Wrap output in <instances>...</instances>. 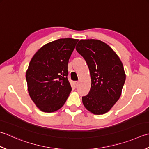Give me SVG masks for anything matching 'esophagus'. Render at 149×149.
<instances>
[{
  "instance_id": "1",
  "label": "esophagus",
  "mask_w": 149,
  "mask_h": 149,
  "mask_svg": "<svg viewBox=\"0 0 149 149\" xmlns=\"http://www.w3.org/2000/svg\"><path fill=\"white\" fill-rule=\"evenodd\" d=\"M79 81H75V86L76 87H77L78 86V85H79Z\"/></svg>"
}]
</instances>
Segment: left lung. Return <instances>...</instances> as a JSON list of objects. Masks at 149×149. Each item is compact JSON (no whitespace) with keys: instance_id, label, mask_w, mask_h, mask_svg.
I'll list each match as a JSON object with an SVG mask.
<instances>
[{"instance_id":"obj_1","label":"left lung","mask_w":149,"mask_h":149,"mask_svg":"<svg viewBox=\"0 0 149 149\" xmlns=\"http://www.w3.org/2000/svg\"><path fill=\"white\" fill-rule=\"evenodd\" d=\"M76 50L88 65L91 88L82 97L84 107L94 114L109 112L118 101L126 79L123 64L116 52L100 40H81Z\"/></svg>"}]
</instances>
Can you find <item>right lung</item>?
I'll return each mask as SVG.
<instances>
[{"instance_id":"right-lung-1","label":"right lung","mask_w":149,"mask_h":149,"mask_svg":"<svg viewBox=\"0 0 149 149\" xmlns=\"http://www.w3.org/2000/svg\"><path fill=\"white\" fill-rule=\"evenodd\" d=\"M78 39H59L44 45L31 59L26 73L31 99L42 112L62 107L72 90L68 64Z\"/></svg>"}]
</instances>
